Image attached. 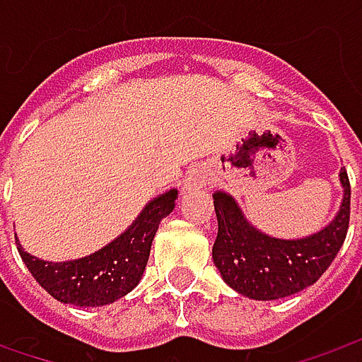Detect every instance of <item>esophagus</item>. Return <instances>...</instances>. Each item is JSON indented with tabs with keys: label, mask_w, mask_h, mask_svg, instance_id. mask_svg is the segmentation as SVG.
<instances>
[{
	"label": "esophagus",
	"mask_w": 362,
	"mask_h": 362,
	"mask_svg": "<svg viewBox=\"0 0 362 362\" xmlns=\"http://www.w3.org/2000/svg\"><path fill=\"white\" fill-rule=\"evenodd\" d=\"M209 183V173L205 169H193L189 171V175L185 177V185H183V191H193V189H202Z\"/></svg>",
	"instance_id": "esophagus-1"
}]
</instances>
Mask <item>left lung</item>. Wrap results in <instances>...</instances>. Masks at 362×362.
I'll list each match as a JSON object with an SVG mask.
<instances>
[{
  "label": "left lung",
  "instance_id": "obj_1",
  "mask_svg": "<svg viewBox=\"0 0 362 362\" xmlns=\"http://www.w3.org/2000/svg\"><path fill=\"white\" fill-rule=\"evenodd\" d=\"M342 202L334 219L300 240L272 238L254 228L238 202L226 191L214 193L217 238L214 264L223 282L252 300H278L313 286L332 264L349 230L351 185L344 169L339 173Z\"/></svg>",
  "mask_w": 362,
  "mask_h": 362
}]
</instances>
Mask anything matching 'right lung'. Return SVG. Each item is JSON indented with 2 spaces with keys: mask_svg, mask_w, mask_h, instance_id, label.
<instances>
[{
  "mask_svg": "<svg viewBox=\"0 0 362 362\" xmlns=\"http://www.w3.org/2000/svg\"><path fill=\"white\" fill-rule=\"evenodd\" d=\"M179 191L169 189L146 203L127 230L90 256L70 262H46L28 254L16 238L25 268L49 296L82 308L112 304L141 282L151 243L163 217L175 207Z\"/></svg>",
  "mask_w": 362,
  "mask_h": 362,
  "instance_id": "1",
  "label": "right lung"
}]
</instances>
